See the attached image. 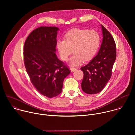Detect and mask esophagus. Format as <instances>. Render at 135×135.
Listing matches in <instances>:
<instances>
[{"mask_svg":"<svg viewBox=\"0 0 135 135\" xmlns=\"http://www.w3.org/2000/svg\"><path fill=\"white\" fill-rule=\"evenodd\" d=\"M77 69L76 68H73V67H70V71H71V72H73L74 71H75V70H76Z\"/></svg>","mask_w":135,"mask_h":135,"instance_id":"1","label":"esophagus"}]
</instances>
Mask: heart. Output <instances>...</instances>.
<instances>
[{"instance_id": "b5f03b06", "label": "heart", "mask_w": 135, "mask_h": 135, "mask_svg": "<svg viewBox=\"0 0 135 135\" xmlns=\"http://www.w3.org/2000/svg\"><path fill=\"white\" fill-rule=\"evenodd\" d=\"M65 40L56 42V47L62 60L66 61L74 51L75 54L69 60L72 66L80 65L84 60H91L97 53L100 44L99 34L94 30L74 28L67 31Z\"/></svg>"}]
</instances>
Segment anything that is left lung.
<instances>
[{"mask_svg":"<svg viewBox=\"0 0 135 135\" xmlns=\"http://www.w3.org/2000/svg\"><path fill=\"white\" fill-rule=\"evenodd\" d=\"M103 41L97 55L81 68L84 73L82 90L89 94L100 92L110 80L117 57L116 45L109 32L102 25Z\"/></svg>","mask_w":135,"mask_h":135,"instance_id":"obj_1","label":"left lung"}]
</instances>
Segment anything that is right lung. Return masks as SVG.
<instances>
[{"instance_id": "right-lung-1", "label": "right lung", "mask_w": 135, "mask_h": 135, "mask_svg": "<svg viewBox=\"0 0 135 135\" xmlns=\"http://www.w3.org/2000/svg\"><path fill=\"white\" fill-rule=\"evenodd\" d=\"M56 27H40L33 30L26 40L24 63L30 81L37 90L48 98L62 91L63 82L70 71L55 54Z\"/></svg>"}]
</instances>
